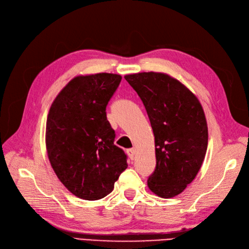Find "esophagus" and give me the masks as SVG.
Wrapping results in <instances>:
<instances>
[{
    "label": "esophagus",
    "instance_id": "obj_1",
    "mask_svg": "<svg viewBox=\"0 0 249 249\" xmlns=\"http://www.w3.org/2000/svg\"><path fill=\"white\" fill-rule=\"evenodd\" d=\"M126 154H127V156H129L130 159L133 160L134 157H135V149H133V148L127 149V150H126Z\"/></svg>",
    "mask_w": 249,
    "mask_h": 249
}]
</instances>
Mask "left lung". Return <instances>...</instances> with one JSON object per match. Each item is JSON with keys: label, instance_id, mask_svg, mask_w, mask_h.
Here are the masks:
<instances>
[{"label": "left lung", "instance_id": "obj_1", "mask_svg": "<svg viewBox=\"0 0 249 249\" xmlns=\"http://www.w3.org/2000/svg\"><path fill=\"white\" fill-rule=\"evenodd\" d=\"M144 105L155 136L156 168L147 186L158 196L182 193L199 171L208 147L202 107L179 81L161 72L126 74Z\"/></svg>", "mask_w": 249, "mask_h": 249}]
</instances>
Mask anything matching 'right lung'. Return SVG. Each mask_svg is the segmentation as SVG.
Listing matches in <instances>:
<instances>
[{
  "label": "right lung",
  "instance_id": "right-lung-1",
  "mask_svg": "<svg viewBox=\"0 0 249 249\" xmlns=\"http://www.w3.org/2000/svg\"><path fill=\"white\" fill-rule=\"evenodd\" d=\"M122 81L115 73L73 78L56 96L47 119L46 143L56 176L77 197L107 196L127 157L114 144L106 107Z\"/></svg>",
  "mask_w": 249,
  "mask_h": 249
}]
</instances>
